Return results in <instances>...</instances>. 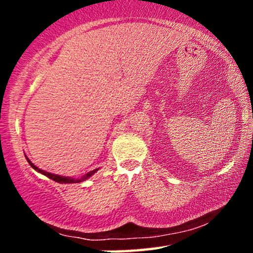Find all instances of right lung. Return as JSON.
<instances>
[{"label":"right lung","instance_id":"right-lung-1","mask_svg":"<svg viewBox=\"0 0 253 253\" xmlns=\"http://www.w3.org/2000/svg\"><path fill=\"white\" fill-rule=\"evenodd\" d=\"M26 159H27V162H28V163H30L31 167L33 168V169L36 170V171H38V172L42 173L43 176L48 177V178H51L52 181H56L58 183H62V184H63V183H64V184H68V183H81V182L85 181V179H88L89 177H91L95 172H96V171H98V169H95V170H92V171H89L88 173H85V175H83L82 177H80V178H72V177H65V176H60V175H54V173L47 172V171H43V170L39 169V168L36 167V165L32 163V162L27 158V157H26Z\"/></svg>","mask_w":253,"mask_h":253}]
</instances>
